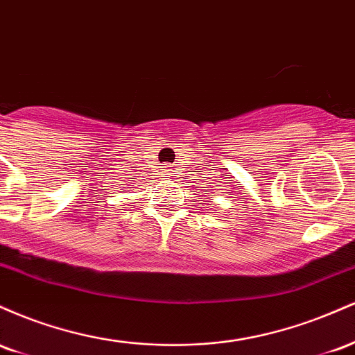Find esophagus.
<instances>
[{
  "instance_id": "esophagus-1",
  "label": "esophagus",
  "mask_w": 355,
  "mask_h": 355,
  "mask_svg": "<svg viewBox=\"0 0 355 355\" xmlns=\"http://www.w3.org/2000/svg\"><path fill=\"white\" fill-rule=\"evenodd\" d=\"M166 175H168V173H166Z\"/></svg>"
}]
</instances>
